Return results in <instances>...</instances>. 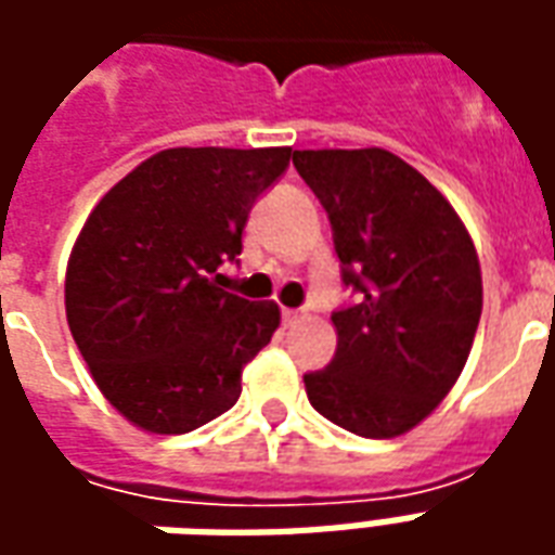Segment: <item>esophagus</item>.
Wrapping results in <instances>:
<instances>
[{
	"mask_svg": "<svg viewBox=\"0 0 555 555\" xmlns=\"http://www.w3.org/2000/svg\"><path fill=\"white\" fill-rule=\"evenodd\" d=\"M302 318V312H297V309H282V324L291 326V324H297Z\"/></svg>",
	"mask_w": 555,
	"mask_h": 555,
	"instance_id": "34e87169",
	"label": "esophagus"
}]
</instances>
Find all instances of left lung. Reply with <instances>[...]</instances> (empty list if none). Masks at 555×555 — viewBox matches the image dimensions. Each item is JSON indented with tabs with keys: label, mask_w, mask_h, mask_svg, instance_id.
<instances>
[{
	"label": "left lung",
	"mask_w": 555,
	"mask_h": 555,
	"mask_svg": "<svg viewBox=\"0 0 555 555\" xmlns=\"http://www.w3.org/2000/svg\"><path fill=\"white\" fill-rule=\"evenodd\" d=\"M294 169L324 205L357 294L333 312L336 357L302 374L306 396L350 434L398 437L464 372L481 318L476 246L440 190L384 147L294 151Z\"/></svg>",
	"instance_id": "left-lung-1"
}]
</instances>
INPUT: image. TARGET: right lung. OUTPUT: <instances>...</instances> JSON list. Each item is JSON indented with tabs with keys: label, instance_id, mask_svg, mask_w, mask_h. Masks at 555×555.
Listing matches in <instances>:
<instances>
[{
	"label": "right lung",
	"instance_id": "1",
	"mask_svg": "<svg viewBox=\"0 0 555 555\" xmlns=\"http://www.w3.org/2000/svg\"><path fill=\"white\" fill-rule=\"evenodd\" d=\"M291 147H169L115 183L67 261L65 309L94 384L151 434H186L241 398L276 302L222 288L249 210Z\"/></svg>",
	"mask_w": 555,
	"mask_h": 555
}]
</instances>
